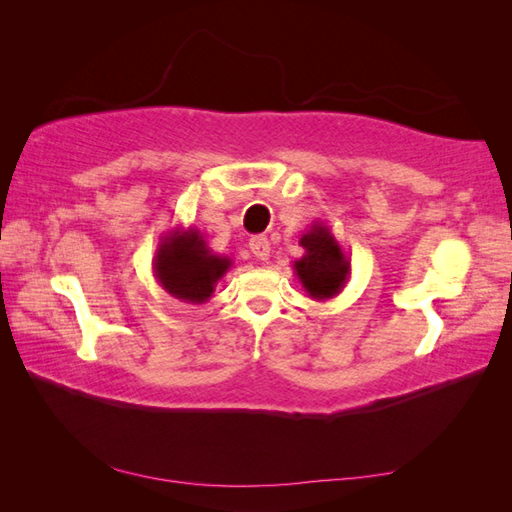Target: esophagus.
Masks as SVG:
<instances>
[{
  "label": "esophagus",
  "instance_id": "34e87169",
  "mask_svg": "<svg viewBox=\"0 0 512 512\" xmlns=\"http://www.w3.org/2000/svg\"><path fill=\"white\" fill-rule=\"evenodd\" d=\"M250 252L258 258V260H267L271 254V243L267 237H252L250 239Z\"/></svg>",
  "mask_w": 512,
  "mask_h": 512
}]
</instances>
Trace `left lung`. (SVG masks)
I'll return each instance as SVG.
<instances>
[{
    "label": "left lung",
    "instance_id": "8db88e82",
    "mask_svg": "<svg viewBox=\"0 0 512 512\" xmlns=\"http://www.w3.org/2000/svg\"><path fill=\"white\" fill-rule=\"evenodd\" d=\"M299 245L305 254L294 260V275L299 277L309 299L327 301L344 290L350 277V260L342 252L329 226L314 222L301 235Z\"/></svg>",
    "mask_w": 512,
    "mask_h": 512
}]
</instances>
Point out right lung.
Returning <instances> with one entry per match:
<instances>
[{"instance_id":"add662e5","label":"right lung","mask_w":512,"mask_h":512,"mask_svg":"<svg viewBox=\"0 0 512 512\" xmlns=\"http://www.w3.org/2000/svg\"><path fill=\"white\" fill-rule=\"evenodd\" d=\"M232 267L228 256L213 254L203 232L173 228L160 239L153 258V275L175 299L200 305L211 299L218 282Z\"/></svg>"}]
</instances>
